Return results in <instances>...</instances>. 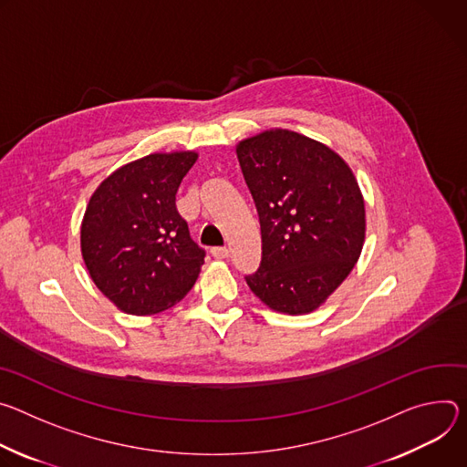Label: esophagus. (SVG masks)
<instances>
[{
	"label": "esophagus",
	"instance_id": "esophagus-1",
	"mask_svg": "<svg viewBox=\"0 0 467 467\" xmlns=\"http://www.w3.org/2000/svg\"><path fill=\"white\" fill-rule=\"evenodd\" d=\"M212 255L215 257V260H226V257L230 255V252L224 246H213L212 248Z\"/></svg>",
	"mask_w": 467,
	"mask_h": 467
}]
</instances>
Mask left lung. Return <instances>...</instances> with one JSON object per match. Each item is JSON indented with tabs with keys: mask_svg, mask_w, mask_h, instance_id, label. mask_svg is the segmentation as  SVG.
I'll return each mask as SVG.
<instances>
[{
	"mask_svg": "<svg viewBox=\"0 0 467 467\" xmlns=\"http://www.w3.org/2000/svg\"><path fill=\"white\" fill-rule=\"evenodd\" d=\"M262 228V262L244 280L276 312L307 314L347 278L366 235L358 182L336 151L293 131L239 142Z\"/></svg>",
	"mask_w": 467,
	"mask_h": 467,
	"instance_id": "1",
	"label": "left lung"
}]
</instances>
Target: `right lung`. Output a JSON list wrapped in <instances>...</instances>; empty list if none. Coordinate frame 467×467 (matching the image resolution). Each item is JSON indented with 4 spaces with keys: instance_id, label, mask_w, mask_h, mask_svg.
<instances>
[{
    "instance_id": "obj_1",
    "label": "right lung",
    "mask_w": 467,
    "mask_h": 467,
    "mask_svg": "<svg viewBox=\"0 0 467 467\" xmlns=\"http://www.w3.org/2000/svg\"><path fill=\"white\" fill-rule=\"evenodd\" d=\"M194 161L192 151L146 155L113 172L88 202L83 260L98 289L126 314H160L198 278L205 250L176 210Z\"/></svg>"
}]
</instances>
